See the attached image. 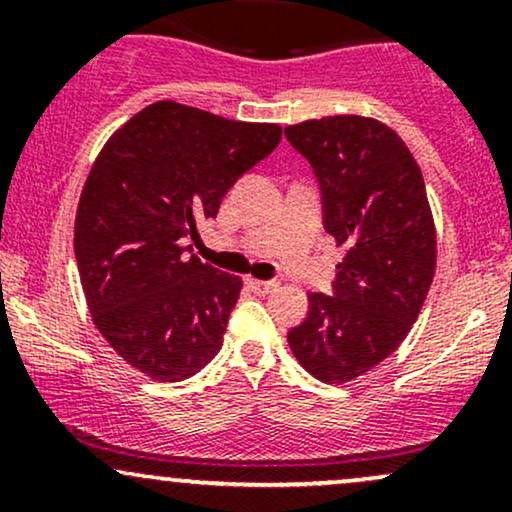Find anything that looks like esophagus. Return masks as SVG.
Returning a JSON list of instances; mask_svg holds the SVG:
<instances>
[{"label": "esophagus", "mask_w": 512, "mask_h": 512, "mask_svg": "<svg viewBox=\"0 0 512 512\" xmlns=\"http://www.w3.org/2000/svg\"><path fill=\"white\" fill-rule=\"evenodd\" d=\"M248 286L255 293H272V291H276L279 289V281L276 279H248Z\"/></svg>", "instance_id": "1"}]
</instances>
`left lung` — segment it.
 I'll return each mask as SVG.
<instances>
[{"mask_svg":"<svg viewBox=\"0 0 512 512\" xmlns=\"http://www.w3.org/2000/svg\"><path fill=\"white\" fill-rule=\"evenodd\" d=\"M284 134L313 168L322 226L346 248L332 296L308 293L289 346L317 380L346 383L402 344L426 301L436 231L424 175L402 139L370 117H322Z\"/></svg>","mask_w":512,"mask_h":512,"instance_id":"left-lung-1","label":"left lung"}]
</instances>
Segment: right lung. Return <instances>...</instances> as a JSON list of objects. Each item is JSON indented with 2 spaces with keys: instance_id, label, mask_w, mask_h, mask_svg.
<instances>
[{
  "instance_id": "right-lung-1",
  "label": "right lung",
  "mask_w": 512,
  "mask_h": 512,
  "mask_svg": "<svg viewBox=\"0 0 512 512\" xmlns=\"http://www.w3.org/2000/svg\"><path fill=\"white\" fill-rule=\"evenodd\" d=\"M279 142V125L158 101L103 146L79 199L74 252L93 322L132 368L180 383L219 354L243 281L185 243Z\"/></svg>"
}]
</instances>
